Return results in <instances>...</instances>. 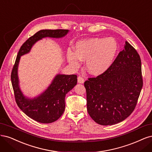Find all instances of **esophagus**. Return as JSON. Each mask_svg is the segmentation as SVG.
I'll use <instances>...</instances> for the list:
<instances>
[{"instance_id":"obj_1","label":"esophagus","mask_w":152,"mask_h":152,"mask_svg":"<svg viewBox=\"0 0 152 152\" xmlns=\"http://www.w3.org/2000/svg\"><path fill=\"white\" fill-rule=\"evenodd\" d=\"M84 82H85V80L83 79V77H81V76H78V77H77V83H84Z\"/></svg>"}]
</instances>
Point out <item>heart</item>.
Returning a JSON list of instances; mask_svg holds the SVG:
<instances>
[{"mask_svg":"<svg viewBox=\"0 0 152 152\" xmlns=\"http://www.w3.org/2000/svg\"><path fill=\"white\" fill-rule=\"evenodd\" d=\"M117 50L118 43L114 38H92L77 42L75 51L68 49L67 59L75 68L80 66L81 61H86L88 72L98 76L110 67Z\"/></svg>","mask_w":152,"mask_h":152,"instance_id":"b5f03b06","label":"heart"}]
</instances>
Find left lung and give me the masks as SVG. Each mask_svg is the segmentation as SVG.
Returning <instances> with one entry per match:
<instances>
[{
    "mask_svg": "<svg viewBox=\"0 0 152 152\" xmlns=\"http://www.w3.org/2000/svg\"><path fill=\"white\" fill-rule=\"evenodd\" d=\"M87 110L96 123L114 125L134 110L143 86L140 57L126 42L110 67L85 82Z\"/></svg>",
    "mask_w": 152,
    "mask_h": 152,
    "instance_id": "1",
    "label": "left lung"
}]
</instances>
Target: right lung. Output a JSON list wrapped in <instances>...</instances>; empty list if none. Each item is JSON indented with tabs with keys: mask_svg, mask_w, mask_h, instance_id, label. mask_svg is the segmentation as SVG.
<instances>
[{
	"mask_svg": "<svg viewBox=\"0 0 152 152\" xmlns=\"http://www.w3.org/2000/svg\"><path fill=\"white\" fill-rule=\"evenodd\" d=\"M69 32L68 30H42L29 38L19 50L11 72V82L16 102L24 114L41 123L57 121L65 110V96L77 84V76L57 74L47 88L34 98L26 96L19 86L18 66L21 57L31 51L32 47L44 38H61Z\"/></svg>",
	"mask_w": 152,
	"mask_h": 152,
	"instance_id": "right-lung-1",
	"label": "right lung"
}]
</instances>
